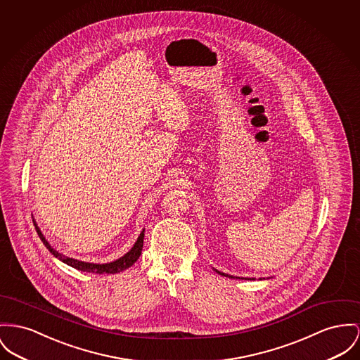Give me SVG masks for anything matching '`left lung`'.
I'll return each mask as SVG.
<instances>
[{
	"label": "left lung",
	"mask_w": 360,
	"mask_h": 360,
	"mask_svg": "<svg viewBox=\"0 0 360 360\" xmlns=\"http://www.w3.org/2000/svg\"><path fill=\"white\" fill-rule=\"evenodd\" d=\"M218 274H221V276H225V277H229V278H238V277H233V276H229V274H225V273H222V271H218L217 269H214Z\"/></svg>",
	"instance_id": "1"
}]
</instances>
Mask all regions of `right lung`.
Listing matches in <instances>:
<instances>
[{"mask_svg": "<svg viewBox=\"0 0 360 360\" xmlns=\"http://www.w3.org/2000/svg\"><path fill=\"white\" fill-rule=\"evenodd\" d=\"M34 221V219H32ZM35 225V229H37V233L39 236V239L44 241V244L46 245L49 251L56 257L58 258L60 261H63L64 264H70L73 269H77L80 271H89V273H96V274H115V273H120L122 270L128 269L129 266L135 264L141 254H142V248H143V239H144V229L141 232L139 238L136 240V243L134 244V247L119 259L110 262V264H89V262H83V261H77V259H73V258H68L63 254H60L58 251H56L50 244L48 243V240L45 239V236L42 235L41 229L38 228V225L34 222Z\"/></svg>", "mask_w": 360, "mask_h": 360, "instance_id": "obj_1", "label": "right lung"}]
</instances>
